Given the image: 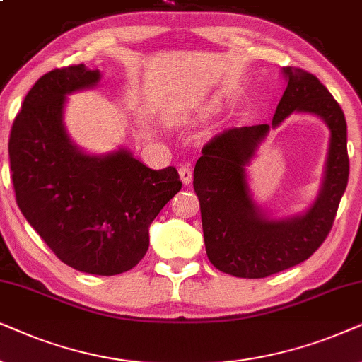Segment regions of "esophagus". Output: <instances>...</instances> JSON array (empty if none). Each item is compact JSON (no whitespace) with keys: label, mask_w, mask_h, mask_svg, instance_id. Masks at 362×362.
<instances>
[{"label":"esophagus","mask_w":362,"mask_h":362,"mask_svg":"<svg viewBox=\"0 0 362 362\" xmlns=\"http://www.w3.org/2000/svg\"><path fill=\"white\" fill-rule=\"evenodd\" d=\"M178 173H180L182 182H184L185 185H190L192 177H194V172H192V165H190V163H184V165L178 167Z\"/></svg>","instance_id":"34e87169"}]
</instances>
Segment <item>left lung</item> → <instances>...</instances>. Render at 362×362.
I'll list each match as a JSON object with an SVG mask.
<instances>
[{
  "label": "left lung",
  "mask_w": 362,
  "mask_h": 362,
  "mask_svg": "<svg viewBox=\"0 0 362 362\" xmlns=\"http://www.w3.org/2000/svg\"><path fill=\"white\" fill-rule=\"evenodd\" d=\"M283 72L288 86L272 127L300 110L320 115L331 131L326 175L315 205L303 216L272 221L253 204L245 165L268 134V124L216 134L195 163L194 190L200 202L206 257L216 269L237 278H267L310 258L329 235L348 185V129L343 109L315 74L290 66L283 67Z\"/></svg>",
  "instance_id": "obj_1"
}]
</instances>
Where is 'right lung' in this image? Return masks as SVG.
I'll return each mask as SVG.
<instances>
[{
  "label": "right lung",
  "instance_id": "right-lung-1",
  "mask_svg": "<svg viewBox=\"0 0 362 362\" xmlns=\"http://www.w3.org/2000/svg\"><path fill=\"white\" fill-rule=\"evenodd\" d=\"M99 71L57 67L23 100L8 152L16 204L52 253L79 272L112 276L146 257L148 225L182 189L175 167L152 170L131 153L79 152L66 136V94L93 88Z\"/></svg>",
  "mask_w": 362,
  "mask_h": 362
}]
</instances>
